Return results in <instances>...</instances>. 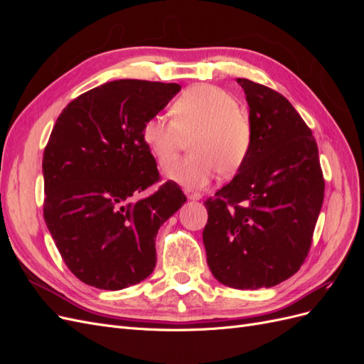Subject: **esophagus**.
<instances>
[{
  "label": "esophagus",
  "mask_w": 364,
  "mask_h": 364,
  "mask_svg": "<svg viewBox=\"0 0 364 364\" xmlns=\"http://www.w3.org/2000/svg\"><path fill=\"white\" fill-rule=\"evenodd\" d=\"M186 197H188V200H193V202H197L202 199V194L200 193H193V191H186Z\"/></svg>",
  "instance_id": "1"
}]
</instances>
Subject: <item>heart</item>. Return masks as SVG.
<instances>
[{
  "mask_svg": "<svg viewBox=\"0 0 364 364\" xmlns=\"http://www.w3.org/2000/svg\"><path fill=\"white\" fill-rule=\"evenodd\" d=\"M173 118L150 117L142 127V141L161 165L178 156L183 136L191 134L193 151L165 171V178L186 188H203L218 171L229 178L243 167L253 144L249 117L238 109L232 94L214 85H194L173 105Z\"/></svg>",
  "mask_w": 364,
  "mask_h": 364,
  "instance_id": "obj_1",
  "label": "heart"
}]
</instances>
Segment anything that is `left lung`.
Here are the masks:
<instances>
[{"label": "left lung", "instance_id": "left-lung-1", "mask_svg": "<svg viewBox=\"0 0 364 364\" xmlns=\"http://www.w3.org/2000/svg\"><path fill=\"white\" fill-rule=\"evenodd\" d=\"M253 127L250 155L234 179L205 202L206 261L228 287H273L301 269L325 182L313 132L270 87L237 79Z\"/></svg>", "mask_w": 364, "mask_h": 364}]
</instances>
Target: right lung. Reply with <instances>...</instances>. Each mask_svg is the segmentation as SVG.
Returning <instances> with one entry per match:
<instances>
[{
    "label": "right lung",
    "mask_w": 364,
    "mask_h": 364,
    "mask_svg": "<svg viewBox=\"0 0 364 364\" xmlns=\"http://www.w3.org/2000/svg\"><path fill=\"white\" fill-rule=\"evenodd\" d=\"M181 91L178 83L114 80L63 109L43 150V218L67 267L82 282L121 290L156 266L161 225L186 202L174 182L151 196L156 161L146 121Z\"/></svg>",
    "instance_id": "right-lung-1"
}]
</instances>
